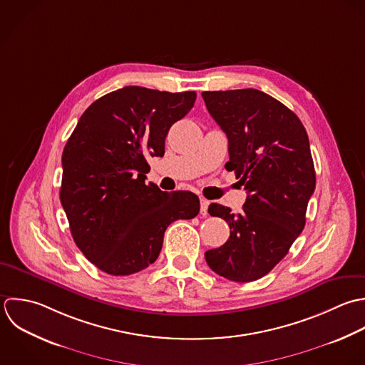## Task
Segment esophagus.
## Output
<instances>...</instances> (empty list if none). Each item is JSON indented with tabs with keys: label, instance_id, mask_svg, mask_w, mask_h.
<instances>
[{
	"label": "esophagus",
	"instance_id": "esophagus-1",
	"mask_svg": "<svg viewBox=\"0 0 365 365\" xmlns=\"http://www.w3.org/2000/svg\"><path fill=\"white\" fill-rule=\"evenodd\" d=\"M207 207H209V200L206 199H200V215L202 216H206L207 215Z\"/></svg>",
	"mask_w": 365,
	"mask_h": 365
}]
</instances>
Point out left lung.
I'll return each mask as SVG.
<instances>
[{"mask_svg": "<svg viewBox=\"0 0 365 365\" xmlns=\"http://www.w3.org/2000/svg\"><path fill=\"white\" fill-rule=\"evenodd\" d=\"M206 108L229 139L227 170L247 192L243 210L212 203L210 216L230 227L229 240L205 253L209 267L237 283L266 276L306 225L316 172L307 132L297 115L253 89L202 92Z\"/></svg>", "mask_w": 365, "mask_h": 365, "instance_id": "8db88e82", "label": "left lung"}]
</instances>
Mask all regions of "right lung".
Returning a JSON list of instances; mask_svg holds the SVG:
<instances>
[{"label": "right lung", "mask_w": 365, "mask_h": 365, "mask_svg": "<svg viewBox=\"0 0 365 365\" xmlns=\"http://www.w3.org/2000/svg\"><path fill=\"white\" fill-rule=\"evenodd\" d=\"M196 92L125 86L96 99L62 152L61 203L71 235L99 270L129 276L152 264L168 226L193 219L199 197L145 183L149 156H163L170 126L193 108Z\"/></svg>", "instance_id": "obj_1"}]
</instances>
